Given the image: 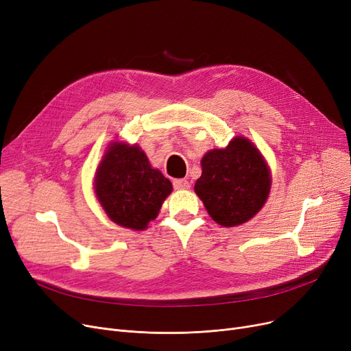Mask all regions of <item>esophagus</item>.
I'll return each instance as SVG.
<instances>
[{
  "label": "esophagus",
  "instance_id": "1",
  "mask_svg": "<svg viewBox=\"0 0 351 351\" xmlns=\"http://www.w3.org/2000/svg\"><path fill=\"white\" fill-rule=\"evenodd\" d=\"M175 189H189V180L186 179H175L173 180Z\"/></svg>",
  "mask_w": 351,
  "mask_h": 351
}]
</instances>
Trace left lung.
<instances>
[{
    "label": "left lung",
    "mask_w": 351,
    "mask_h": 351,
    "mask_svg": "<svg viewBox=\"0 0 351 351\" xmlns=\"http://www.w3.org/2000/svg\"><path fill=\"white\" fill-rule=\"evenodd\" d=\"M195 192L216 223L233 228L250 220L269 197L270 169L246 138H233L225 149H212L200 160Z\"/></svg>",
    "instance_id": "8db88e82"
}]
</instances>
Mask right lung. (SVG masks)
I'll list each match as a JSON object with an SVG mask.
<instances>
[{"mask_svg": "<svg viewBox=\"0 0 351 351\" xmlns=\"http://www.w3.org/2000/svg\"><path fill=\"white\" fill-rule=\"evenodd\" d=\"M94 188L112 222L122 228L145 230L171 195L172 183L152 168L136 143L114 142L98 166Z\"/></svg>", "mask_w": 351, "mask_h": 351, "instance_id": "1", "label": "right lung"}]
</instances>
